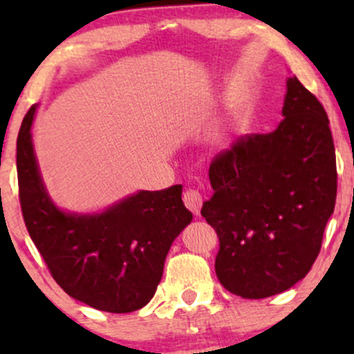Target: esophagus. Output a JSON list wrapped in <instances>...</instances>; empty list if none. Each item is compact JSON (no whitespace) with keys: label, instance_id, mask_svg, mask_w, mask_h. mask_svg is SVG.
<instances>
[{"label":"esophagus","instance_id":"1","mask_svg":"<svg viewBox=\"0 0 354 354\" xmlns=\"http://www.w3.org/2000/svg\"><path fill=\"white\" fill-rule=\"evenodd\" d=\"M183 203L193 214H200L201 205H203V194L200 193V189L194 188H188L183 193Z\"/></svg>","mask_w":354,"mask_h":354}]
</instances>
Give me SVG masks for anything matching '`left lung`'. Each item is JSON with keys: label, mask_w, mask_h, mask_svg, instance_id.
<instances>
[{"label": "left lung", "mask_w": 354, "mask_h": 354, "mask_svg": "<svg viewBox=\"0 0 354 354\" xmlns=\"http://www.w3.org/2000/svg\"><path fill=\"white\" fill-rule=\"evenodd\" d=\"M286 84L278 128L239 138L214 156V194L201 208L219 239V283L246 299L283 293L308 274L335 209L330 120L296 76Z\"/></svg>", "instance_id": "8db88e82"}]
</instances>
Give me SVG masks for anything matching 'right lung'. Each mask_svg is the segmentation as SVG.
<instances>
[{
    "mask_svg": "<svg viewBox=\"0 0 354 354\" xmlns=\"http://www.w3.org/2000/svg\"><path fill=\"white\" fill-rule=\"evenodd\" d=\"M36 106L16 141L21 213L56 283L71 298L108 313H131L153 298L174 238L193 219L181 185L140 191L101 214H66L53 205L31 143Z\"/></svg>",
    "mask_w": 354,
    "mask_h": 354,
    "instance_id": "add662e5",
    "label": "right lung"
}]
</instances>
